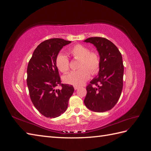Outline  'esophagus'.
<instances>
[{"instance_id":"esophagus-1","label":"esophagus","mask_w":151,"mask_h":151,"mask_svg":"<svg viewBox=\"0 0 151 151\" xmlns=\"http://www.w3.org/2000/svg\"><path fill=\"white\" fill-rule=\"evenodd\" d=\"M74 89H75V90H77V89H78V88H79V86H74Z\"/></svg>"}]
</instances>
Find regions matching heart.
<instances>
[{
    "label": "heart",
    "mask_w": 151,
    "mask_h": 151,
    "mask_svg": "<svg viewBox=\"0 0 151 151\" xmlns=\"http://www.w3.org/2000/svg\"><path fill=\"white\" fill-rule=\"evenodd\" d=\"M69 53L74 58L79 60V70L70 72L63 76L65 83L75 86H80L88 81L91 74L98 73L101 66V58L98 52L89 51L84 45L77 44L69 50ZM58 69L63 73L69 70L70 63L68 58L62 53H59L55 58Z\"/></svg>",
    "instance_id": "1"
}]
</instances>
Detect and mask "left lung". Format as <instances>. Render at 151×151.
Here are the masks:
<instances>
[{
    "instance_id": "8db88e82",
    "label": "left lung",
    "mask_w": 151,
    "mask_h": 151,
    "mask_svg": "<svg viewBox=\"0 0 151 151\" xmlns=\"http://www.w3.org/2000/svg\"><path fill=\"white\" fill-rule=\"evenodd\" d=\"M96 47L101 58L98 76L86 87V106L95 112L110 110L118 102L123 88L124 67L122 54L111 42L102 37L84 40Z\"/></svg>"
}]
</instances>
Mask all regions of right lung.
Listing matches in <instances>:
<instances>
[{"instance_id": "right-lung-1", "label": "right lung", "mask_w": 151, "mask_h": 151, "mask_svg": "<svg viewBox=\"0 0 151 151\" xmlns=\"http://www.w3.org/2000/svg\"><path fill=\"white\" fill-rule=\"evenodd\" d=\"M71 43L62 38L44 41L36 47L27 68V85L32 103L47 118L64 113L74 91L72 85L62 84L55 58L63 46ZM57 86L61 89L57 90Z\"/></svg>"}]
</instances>
